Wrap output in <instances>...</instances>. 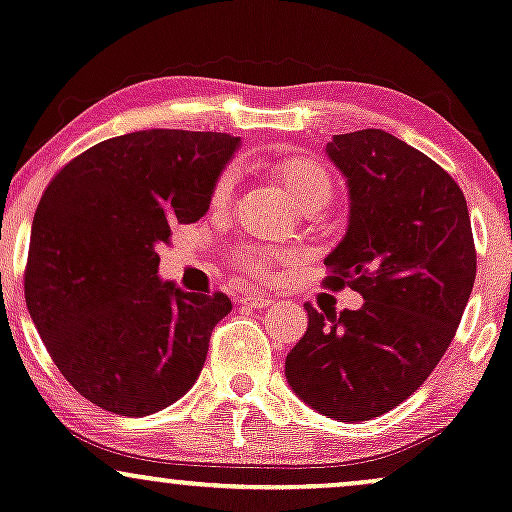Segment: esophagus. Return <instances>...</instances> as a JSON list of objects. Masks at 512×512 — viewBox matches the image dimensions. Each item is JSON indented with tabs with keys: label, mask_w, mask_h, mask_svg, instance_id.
<instances>
[{
	"label": "esophagus",
	"mask_w": 512,
	"mask_h": 512,
	"mask_svg": "<svg viewBox=\"0 0 512 512\" xmlns=\"http://www.w3.org/2000/svg\"><path fill=\"white\" fill-rule=\"evenodd\" d=\"M271 302V295H261V292H249V295L241 297V304H246L251 309H266L271 307Z\"/></svg>",
	"instance_id": "34e87169"
}]
</instances>
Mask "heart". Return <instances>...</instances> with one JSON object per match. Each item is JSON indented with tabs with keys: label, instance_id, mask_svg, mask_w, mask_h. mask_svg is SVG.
Segmentation results:
<instances>
[{
	"label": "heart",
	"instance_id": "obj_1",
	"mask_svg": "<svg viewBox=\"0 0 512 512\" xmlns=\"http://www.w3.org/2000/svg\"><path fill=\"white\" fill-rule=\"evenodd\" d=\"M258 166L273 176V181L287 193V198L304 212H317L324 208L333 195V183L326 166L312 157L304 154H287V157L268 159V162H256ZM234 176L222 174L212 188V205L222 208L232 195ZM234 263L249 275L268 273L278 263V254L266 249H256V246H246L232 256Z\"/></svg>",
	"mask_w": 512,
	"mask_h": 512
}]
</instances>
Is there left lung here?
<instances>
[{
  "label": "left lung",
  "mask_w": 512,
  "mask_h": 512,
  "mask_svg": "<svg viewBox=\"0 0 512 512\" xmlns=\"http://www.w3.org/2000/svg\"><path fill=\"white\" fill-rule=\"evenodd\" d=\"M326 157L348 186V229L324 258L326 285L363 307L317 312L285 358L307 406L343 423L392 411L428 380L472 295L476 251L462 188L384 130L333 135Z\"/></svg>",
  "instance_id": "8db88e82"
}]
</instances>
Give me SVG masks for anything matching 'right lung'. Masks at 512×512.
Here are the masks:
<instances>
[{"mask_svg": "<svg viewBox=\"0 0 512 512\" xmlns=\"http://www.w3.org/2000/svg\"><path fill=\"white\" fill-rule=\"evenodd\" d=\"M241 145L227 132L140 130L72 159L31 227L26 304L57 370L118 416H149L198 380L222 292L159 278L157 246L198 222Z\"/></svg>", "mask_w": 512, "mask_h": 512, "instance_id": "add662e5", "label": "right lung"}]
</instances>
